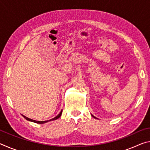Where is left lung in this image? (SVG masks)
I'll return each instance as SVG.
<instances>
[{
  "label": "left lung",
  "mask_w": 150,
  "mask_h": 150,
  "mask_svg": "<svg viewBox=\"0 0 150 150\" xmlns=\"http://www.w3.org/2000/svg\"><path fill=\"white\" fill-rule=\"evenodd\" d=\"M92 116H93V117H94V118H96V117H95V116H93V115H92Z\"/></svg>",
  "instance_id": "left-lung-1"
}]
</instances>
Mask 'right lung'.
<instances>
[{
    "mask_svg": "<svg viewBox=\"0 0 150 150\" xmlns=\"http://www.w3.org/2000/svg\"><path fill=\"white\" fill-rule=\"evenodd\" d=\"M62 110L60 112V113L59 114V115H58L57 116H55V118H52V119H51V120H46V121H37V120H32V119H30V118H28V117H26V116H24V115H22L24 116V118H26L27 120H28V121H31V122H35V123H38V124H44V123H45V122H49V121H52V120H56V119H57V118H59L61 116H62Z\"/></svg>",
    "mask_w": 150,
    "mask_h": 150,
    "instance_id": "1",
    "label": "right lung"
}]
</instances>
